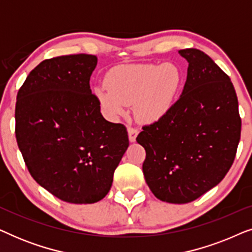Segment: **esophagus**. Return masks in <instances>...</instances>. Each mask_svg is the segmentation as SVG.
Listing matches in <instances>:
<instances>
[{
  "label": "esophagus",
  "mask_w": 252,
  "mask_h": 252,
  "mask_svg": "<svg viewBox=\"0 0 252 252\" xmlns=\"http://www.w3.org/2000/svg\"><path fill=\"white\" fill-rule=\"evenodd\" d=\"M127 132H128V139L130 142H135L137 134H139V130L136 128H133V127H128V128H127Z\"/></svg>",
  "instance_id": "esophagus-1"
}]
</instances>
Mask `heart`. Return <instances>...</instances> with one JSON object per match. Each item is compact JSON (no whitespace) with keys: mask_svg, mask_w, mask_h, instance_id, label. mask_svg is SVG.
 <instances>
[{"mask_svg":"<svg viewBox=\"0 0 252 252\" xmlns=\"http://www.w3.org/2000/svg\"><path fill=\"white\" fill-rule=\"evenodd\" d=\"M106 86L94 95L106 116L118 119L133 104L140 123L154 124L168 115L184 86V72L177 64H125L106 74Z\"/></svg>","mask_w":252,"mask_h":252,"instance_id":"1","label":"heart"}]
</instances>
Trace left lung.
Here are the masks:
<instances>
[{
	"label": "left lung",
	"instance_id": "left-lung-1",
	"mask_svg": "<svg viewBox=\"0 0 252 252\" xmlns=\"http://www.w3.org/2000/svg\"><path fill=\"white\" fill-rule=\"evenodd\" d=\"M188 62L187 80L166 117L142 127V170L158 199L195 201L225 178L241 137L239 102L228 75L198 49L179 50Z\"/></svg>",
	"mask_w": 252,
	"mask_h": 252
}]
</instances>
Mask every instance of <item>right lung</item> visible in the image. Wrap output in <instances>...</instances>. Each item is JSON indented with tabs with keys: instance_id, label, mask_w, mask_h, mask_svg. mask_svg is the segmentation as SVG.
<instances>
[{
	"instance_id": "1",
	"label": "right lung",
	"mask_w": 252,
	"mask_h": 252,
	"mask_svg": "<svg viewBox=\"0 0 252 252\" xmlns=\"http://www.w3.org/2000/svg\"><path fill=\"white\" fill-rule=\"evenodd\" d=\"M94 55L46 60L17 94L16 139L31 175L57 198L101 201L129 146L126 127L103 118L89 80Z\"/></svg>"
}]
</instances>
